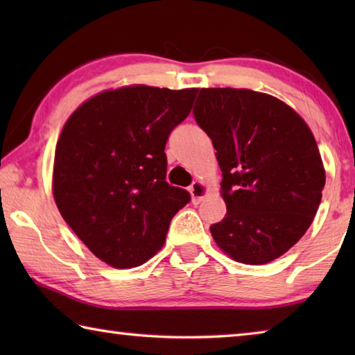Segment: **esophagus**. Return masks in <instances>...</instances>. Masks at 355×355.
Here are the masks:
<instances>
[{"label": "esophagus", "instance_id": "1", "mask_svg": "<svg viewBox=\"0 0 355 355\" xmlns=\"http://www.w3.org/2000/svg\"><path fill=\"white\" fill-rule=\"evenodd\" d=\"M207 186L205 183L202 182H194L191 186H189V192L192 196V202L194 203H200L203 200V197L207 196Z\"/></svg>", "mask_w": 355, "mask_h": 355}]
</instances>
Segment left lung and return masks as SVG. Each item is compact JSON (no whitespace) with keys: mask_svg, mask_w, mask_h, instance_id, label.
Here are the masks:
<instances>
[{"mask_svg":"<svg viewBox=\"0 0 355 355\" xmlns=\"http://www.w3.org/2000/svg\"><path fill=\"white\" fill-rule=\"evenodd\" d=\"M213 142L227 214L209 227L233 260L264 264L296 244L321 203L326 173L307 123L249 89H200L192 110Z\"/></svg>","mask_w":355,"mask_h":355,"instance_id":"1","label":"left lung"}]
</instances>
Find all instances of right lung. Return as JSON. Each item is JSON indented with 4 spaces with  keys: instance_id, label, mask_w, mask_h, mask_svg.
<instances>
[{
    "instance_id": "add662e5",
    "label": "right lung",
    "mask_w": 355,
    "mask_h": 355,
    "mask_svg": "<svg viewBox=\"0 0 355 355\" xmlns=\"http://www.w3.org/2000/svg\"><path fill=\"white\" fill-rule=\"evenodd\" d=\"M197 89L122 87L95 95L64 125L53 194L64 220L114 268L146 263L189 192L166 182V142Z\"/></svg>"
}]
</instances>
